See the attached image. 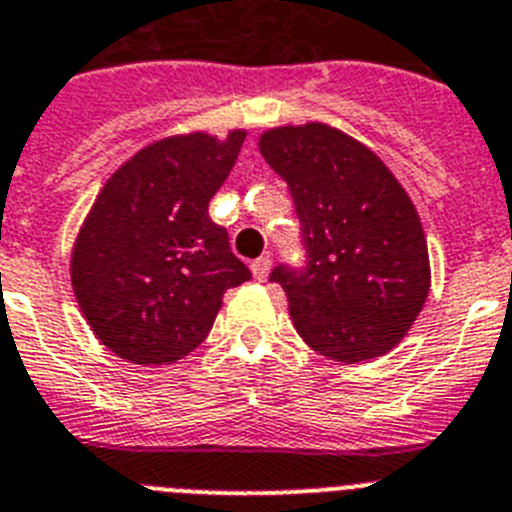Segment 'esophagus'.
<instances>
[{
	"instance_id": "esophagus-1",
	"label": "esophagus",
	"mask_w": 512,
	"mask_h": 512,
	"mask_svg": "<svg viewBox=\"0 0 512 512\" xmlns=\"http://www.w3.org/2000/svg\"><path fill=\"white\" fill-rule=\"evenodd\" d=\"M252 275H255V280H265L267 275H270V267H273V260L270 257H257L255 262H252Z\"/></svg>"
}]
</instances>
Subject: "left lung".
Returning <instances> with one entry per match:
<instances>
[{
    "label": "left lung",
    "mask_w": 512,
    "mask_h": 512,
    "mask_svg": "<svg viewBox=\"0 0 512 512\" xmlns=\"http://www.w3.org/2000/svg\"><path fill=\"white\" fill-rule=\"evenodd\" d=\"M257 145L301 219L306 267L270 273L301 339L347 365L388 354L431 288L411 196L370 147L324 122L275 127Z\"/></svg>",
    "instance_id": "left-lung-1"
}]
</instances>
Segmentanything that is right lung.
<instances>
[{
	"label": "right lung",
	"mask_w": 512,
	"mask_h": 512,
	"mask_svg": "<svg viewBox=\"0 0 512 512\" xmlns=\"http://www.w3.org/2000/svg\"><path fill=\"white\" fill-rule=\"evenodd\" d=\"M173 135L119 165L71 252V285L104 347L135 365H168L199 347L227 288L252 278L209 201L245 142Z\"/></svg>",
	"instance_id": "right-lung-1"
}]
</instances>
